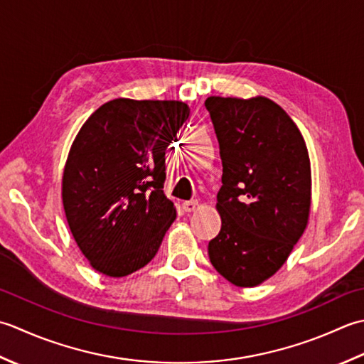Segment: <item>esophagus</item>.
<instances>
[{"label": "esophagus", "instance_id": "obj_1", "mask_svg": "<svg viewBox=\"0 0 364 364\" xmlns=\"http://www.w3.org/2000/svg\"><path fill=\"white\" fill-rule=\"evenodd\" d=\"M182 207L185 212H195L198 209V201H185Z\"/></svg>", "mask_w": 364, "mask_h": 364}]
</instances>
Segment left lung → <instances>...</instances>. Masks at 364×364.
<instances>
[{"label": "left lung", "instance_id": "8db88e82", "mask_svg": "<svg viewBox=\"0 0 364 364\" xmlns=\"http://www.w3.org/2000/svg\"><path fill=\"white\" fill-rule=\"evenodd\" d=\"M205 108L223 163L221 231L209 242V257L229 283L255 287L283 267L308 226L306 143L291 116L262 95H212Z\"/></svg>", "mask_w": 364, "mask_h": 364}]
</instances>
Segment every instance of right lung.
<instances>
[{"instance_id": "obj_1", "label": "right lung", "mask_w": 364, "mask_h": 364, "mask_svg": "<svg viewBox=\"0 0 364 364\" xmlns=\"http://www.w3.org/2000/svg\"><path fill=\"white\" fill-rule=\"evenodd\" d=\"M190 108L181 100L114 99L81 125L63 173L70 232L94 270L122 278L157 255L176 207L163 193L166 147Z\"/></svg>"}]
</instances>
